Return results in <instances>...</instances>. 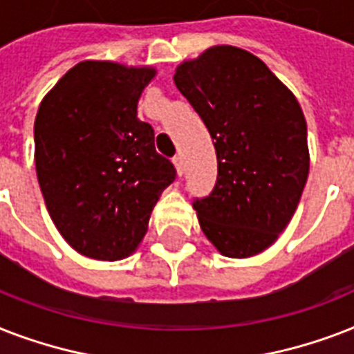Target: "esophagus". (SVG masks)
I'll return each mask as SVG.
<instances>
[{
	"instance_id": "1",
	"label": "esophagus",
	"mask_w": 354,
	"mask_h": 354,
	"mask_svg": "<svg viewBox=\"0 0 354 354\" xmlns=\"http://www.w3.org/2000/svg\"><path fill=\"white\" fill-rule=\"evenodd\" d=\"M174 167H176V172H178V176H182L183 174V171H185V169H183V160H182V156H174Z\"/></svg>"
}]
</instances>
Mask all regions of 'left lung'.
Here are the masks:
<instances>
[{"label":"left lung","mask_w":354,"mask_h":354,"mask_svg":"<svg viewBox=\"0 0 354 354\" xmlns=\"http://www.w3.org/2000/svg\"><path fill=\"white\" fill-rule=\"evenodd\" d=\"M174 84L215 139V187L193 202L202 232L226 257L264 252L288 226L307 183L299 102L261 58L233 46L180 64Z\"/></svg>","instance_id":"obj_1"}]
</instances>
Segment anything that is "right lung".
Instances as JSON below:
<instances>
[{
  "label": "right lung",
  "mask_w": 354,
  "mask_h": 354,
  "mask_svg": "<svg viewBox=\"0 0 354 354\" xmlns=\"http://www.w3.org/2000/svg\"><path fill=\"white\" fill-rule=\"evenodd\" d=\"M154 68L84 60L58 80L35 121L36 176L69 246L97 261L128 257L176 178L156 152L138 101Z\"/></svg>",
  "instance_id": "1"
}]
</instances>
